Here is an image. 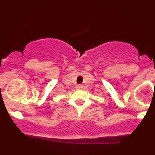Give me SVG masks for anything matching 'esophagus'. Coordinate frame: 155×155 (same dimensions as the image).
<instances>
[{"label":"esophagus","mask_w":155,"mask_h":155,"mask_svg":"<svg viewBox=\"0 0 155 155\" xmlns=\"http://www.w3.org/2000/svg\"><path fill=\"white\" fill-rule=\"evenodd\" d=\"M76 88H77V89L83 88V85H78L77 86H76Z\"/></svg>","instance_id":"esophagus-1"}]
</instances>
